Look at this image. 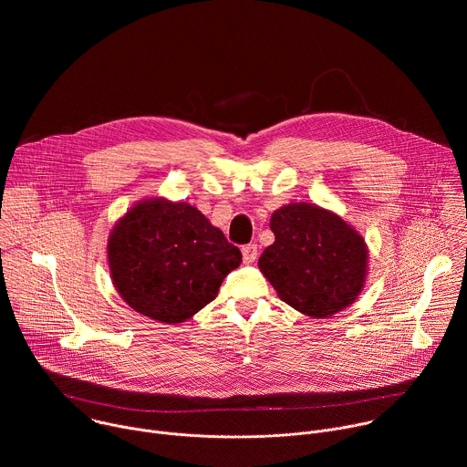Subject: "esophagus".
I'll return each mask as SVG.
<instances>
[{
    "instance_id": "obj_1",
    "label": "esophagus",
    "mask_w": 467,
    "mask_h": 467,
    "mask_svg": "<svg viewBox=\"0 0 467 467\" xmlns=\"http://www.w3.org/2000/svg\"><path fill=\"white\" fill-rule=\"evenodd\" d=\"M256 245L254 244H247L242 247V256H244V262L245 264H253L256 260Z\"/></svg>"
}]
</instances>
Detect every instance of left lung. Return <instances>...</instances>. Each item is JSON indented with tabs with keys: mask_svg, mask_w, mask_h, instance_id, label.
I'll return each instance as SVG.
<instances>
[{
	"mask_svg": "<svg viewBox=\"0 0 467 467\" xmlns=\"http://www.w3.org/2000/svg\"><path fill=\"white\" fill-rule=\"evenodd\" d=\"M275 242L258 258L279 299L310 317H328L360 296L368 245L338 214L312 203H288L272 214Z\"/></svg>",
	"mask_w": 467,
	"mask_h": 467,
	"instance_id": "left-lung-1",
	"label": "left lung"
}]
</instances>
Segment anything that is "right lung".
Listing matches in <instances>:
<instances>
[{
	"mask_svg": "<svg viewBox=\"0 0 467 467\" xmlns=\"http://www.w3.org/2000/svg\"><path fill=\"white\" fill-rule=\"evenodd\" d=\"M110 279L121 299L161 323H182L209 305L242 262L205 214L184 202L142 199L109 236Z\"/></svg>",
	"mask_w": 467,
	"mask_h": 467,
	"instance_id": "right-lung-1",
	"label": "right lung"
}]
</instances>
